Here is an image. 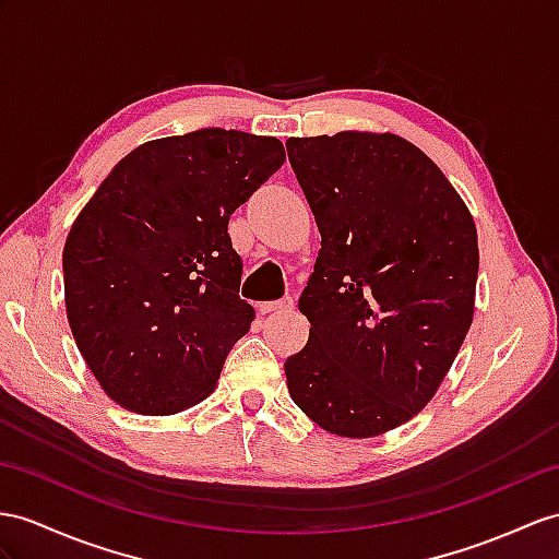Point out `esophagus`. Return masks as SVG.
<instances>
[{
    "instance_id": "esophagus-1",
    "label": "esophagus",
    "mask_w": 559,
    "mask_h": 559,
    "mask_svg": "<svg viewBox=\"0 0 559 559\" xmlns=\"http://www.w3.org/2000/svg\"><path fill=\"white\" fill-rule=\"evenodd\" d=\"M294 308V298L292 296H284L280 301H267L258 306V312L261 316H270V312H284V310H292Z\"/></svg>"
}]
</instances>
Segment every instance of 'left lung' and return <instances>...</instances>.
<instances>
[{
  "label": "left lung",
  "instance_id": "1",
  "mask_svg": "<svg viewBox=\"0 0 559 559\" xmlns=\"http://www.w3.org/2000/svg\"><path fill=\"white\" fill-rule=\"evenodd\" d=\"M287 152L322 235L287 386L322 429L370 439L413 419L451 370L474 316L476 227L399 134L292 138Z\"/></svg>",
  "mask_w": 559,
  "mask_h": 559
}]
</instances>
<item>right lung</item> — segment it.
Instances as JSON below:
<instances>
[{"label": "right lung", "mask_w": 559, "mask_h": 559, "mask_svg": "<svg viewBox=\"0 0 559 559\" xmlns=\"http://www.w3.org/2000/svg\"><path fill=\"white\" fill-rule=\"evenodd\" d=\"M284 163L277 138L203 128L122 158L71 227L66 312L118 405L173 415L215 389L255 316L227 225Z\"/></svg>", "instance_id": "right-lung-1"}]
</instances>
